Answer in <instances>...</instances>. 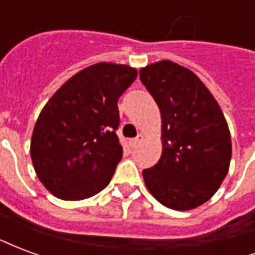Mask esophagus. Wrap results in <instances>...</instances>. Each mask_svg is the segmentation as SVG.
I'll use <instances>...</instances> for the list:
<instances>
[{"label": "esophagus", "mask_w": 255, "mask_h": 255, "mask_svg": "<svg viewBox=\"0 0 255 255\" xmlns=\"http://www.w3.org/2000/svg\"><path fill=\"white\" fill-rule=\"evenodd\" d=\"M142 140H143V135H138L136 138H133L129 140V144H131L132 147H135V146H138V144L140 143Z\"/></svg>", "instance_id": "1"}]
</instances>
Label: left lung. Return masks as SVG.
Listing matches in <instances>:
<instances>
[{
  "label": "left lung",
  "instance_id": "8db88e82",
  "mask_svg": "<svg viewBox=\"0 0 255 255\" xmlns=\"http://www.w3.org/2000/svg\"><path fill=\"white\" fill-rule=\"evenodd\" d=\"M139 78L161 113L162 153L143 180L153 197L173 210L209 201L230 169L232 143L227 120L195 73L161 60L140 68Z\"/></svg>",
  "mask_w": 255,
  "mask_h": 255
}]
</instances>
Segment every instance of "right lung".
<instances>
[{
  "instance_id": "add662e5",
  "label": "right lung",
  "mask_w": 255,
  "mask_h": 255,
  "mask_svg": "<svg viewBox=\"0 0 255 255\" xmlns=\"http://www.w3.org/2000/svg\"><path fill=\"white\" fill-rule=\"evenodd\" d=\"M136 68L98 63L69 78L47 101L31 136V160L54 197L80 201L111 183L123 157L117 101Z\"/></svg>"
}]
</instances>
